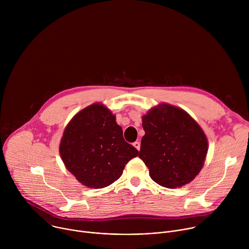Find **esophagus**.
<instances>
[{"mask_svg": "<svg viewBox=\"0 0 249 249\" xmlns=\"http://www.w3.org/2000/svg\"><path fill=\"white\" fill-rule=\"evenodd\" d=\"M133 146L138 150V151H140V148H141V144H140V142L139 141H136V142H134L133 143Z\"/></svg>", "mask_w": 249, "mask_h": 249, "instance_id": "1", "label": "esophagus"}]
</instances>
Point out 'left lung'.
Instances as JSON below:
<instances>
[{"mask_svg": "<svg viewBox=\"0 0 249 249\" xmlns=\"http://www.w3.org/2000/svg\"><path fill=\"white\" fill-rule=\"evenodd\" d=\"M145 135L139 157L151 178L166 188L181 187L203 167L208 141L198 123L184 110L162 103L143 116Z\"/></svg>", "mask_w": 249, "mask_h": 249, "instance_id": "obj_1", "label": "left lung"}]
</instances>
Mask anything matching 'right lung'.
Instances as JSON below:
<instances>
[{
    "label": "right lung",
    "mask_w": 249,
    "mask_h": 249,
    "mask_svg": "<svg viewBox=\"0 0 249 249\" xmlns=\"http://www.w3.org/2000/svg\"><path fill=\"white\" fill-rule=\"evenodd\" d=\"M138 154L124 140L115 116L98 103L73 117L60 144V155L67 169L82 184L95 189L116 181L127 162Z\"/></svg>",
    "instance_id": "obj_1"
}]
</instances>
